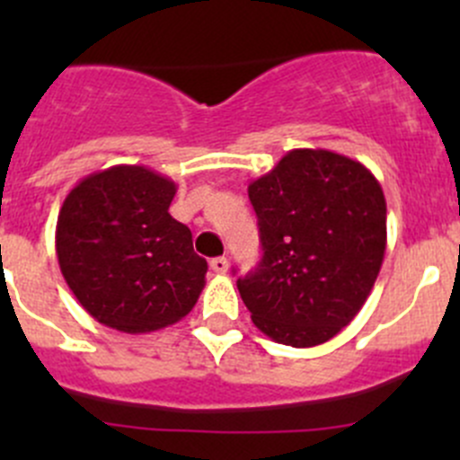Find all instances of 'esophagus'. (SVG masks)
I'll return each mask as SVG.
<instances>
[{
	"label": "esophagus",
	"mask_w": 460,
	"mask_h": 460,
	"mask_svg": "<svg viewBox=\"0 0 460 460\" xmlns=\"http://www.w3.org/2000/svg\"><path fill=\"white\" fill-rule=\"evenodd\" d=\"M208 264H211L213 271L220 273V276H222V273L229 271V260H226V258H213Z\"/></svg>",
	"instance_id": "esophagus-1"
}]
</instances>
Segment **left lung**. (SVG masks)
Segmentation results:
<instances>
[{"label":"left lung","instance_id":"1","mask_svg":"<svg viewBox=\"0 0 460 460\" xmlns=\"http://www.w3.org/2000/svg\"><path fill=\"white\" fill-rule=\"evenodd\" d=\"M262 260L240 278L253 324L271 341L316 347L354 320L387 247V202L358 160L294 148L249 184Z\"/></svg>","mask_w":460,"mask_h":460}]
</instances>
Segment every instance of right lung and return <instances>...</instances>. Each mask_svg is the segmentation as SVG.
Returning a JSON list of instances; mask_svg holds the SVG:
<instances>
[{
	"label": "right lung",
	"mask_w": 460,
	"mask_h": 460,
	"mask_svg": "<svg viewBox=\"0 0 460 460\" xmlns=\"http://www.w3.org/2000/svg\"><path fill=\"white\" fill-rule=\"evenodd\" d=\"M173 180L115 164L71 189L58 216L55 252L68 289L97 323L148 333L196 307L207 260L191 231L171 217Z\"/></svg>",
	"instance_id": "add662e5"
}]
</instances>
